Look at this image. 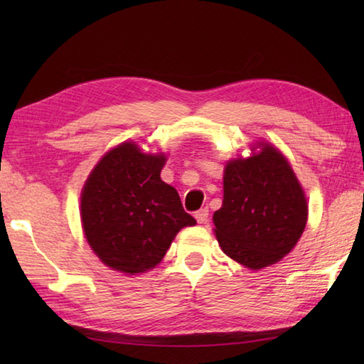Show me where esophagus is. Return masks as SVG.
Segmentation results:
<instances>
[{
    "label": "esophagus",
    "mask_w": 364,
    "mask_h": 364,
    "mask_svg": "<svg viewBox=\"0 0 364 364\" xmlns=\"http://www.w3.org/2000/svg\"><path fill=\"white\" fill-rule=\"evenodd\" d=\"M196 220H197V223H205V221L208 220V208H200V210H197L196 212Z\"/></svg>",
    "instance_id": "esophagus-1"
}]
</instances>
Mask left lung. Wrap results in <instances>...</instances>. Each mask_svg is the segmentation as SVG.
<instances>
[{
    "label": "left lung",
    "mask_w": 364,
    "mask_h": 364,
    "mask_svg": "<svg viewBox=\"0 0 364 364\" xmlns=\"http://www.w3.org/2000/svg\"><path fill=\"white\" fill-rule=\"evenodd\" d=\"M230 160L223 205L213 213L221 250L250 269L278 263L299 242L308 218L304 189L287 159L269 143Z\"/></svg>",
    "instance_id": "left-lung-1"
}]
</instances>
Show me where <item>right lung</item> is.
Returning a JSON list of instances; mask_svg holds the SVG:
<instances>
[{
    "mask_svg": "<svg viewBox=\"0 0 364 364\" xmlns=\"http://www.w3.org/2000/svg\"><path fill=\"white\" fill-rule=\"evenodd\" d=\"M165 162L164 154L122 143L86 180L80 205L85 237L109 268L144 273L160 263L181 228L196 225L176 189L160 178Z\"/></svg>",
    "mask_w": 364,
    "mask_h": 364,
    "instance_id": "right-lung-1",
    "label": "right lung"
}]
</instances>
